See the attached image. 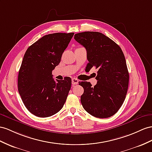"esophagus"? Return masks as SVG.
I'll return each mask as SVG.
<instances>
[{
    "instance_id": "obj_1",
    "label": "esophagus",
    "mask_w": 152,
    "mask_h": 152,
    "mask_svg": "<svg viewBox=\"0 0 152 152\" xmlns=\"http://www.w3.org/2000/svg\"><path fill=\"white\" fill-rule=\"evenodd\" d=\"M78 82H79V80L77 78L74 77V78L72 79V85H77V84H78Z\"/></svg>"
}]
</instances>
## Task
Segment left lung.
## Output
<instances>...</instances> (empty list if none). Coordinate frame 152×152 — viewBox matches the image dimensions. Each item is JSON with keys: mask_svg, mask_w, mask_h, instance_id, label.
Wrapping results in <instances>:
<instances>
[{"mask_svg": "<svg viewBox=\"0 0 152 152\" xmlns=\"http://www.w3.org/2000/svg\"><path fill=\"white\" fill-rule=\"evenodd\" d=\"M75 39L87 50V69H98L94 87L87 81L79 83L84 88L81 104L96 118H110L122 106L128 91L129 73L124 54L115 42L99 32L79 33Z\"/></svg>", "mask_w": 152, "mask_h": 152, "instance_id": "8db88e82", "label": "left lung"}]
</instances>
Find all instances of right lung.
<instances>
[{
  "label": "right lung",
  "instance_id": "obj_1",
  "mask_svg": "<svg viewBox=\"0 0 152 152\" xmlns=\"http://www.w3.org/2000/svg\"><path fill=\"white\" fill-rule=\"evenodd\" d=\"M74 34H47L26 50L18 72V90L25 107L34 115L50 117L64 107L71 79L66 77L56 82L52 71L60 64Z\"/></svg>",
  "mask_w": 152,
  "mask_h": 152
}]
</instances>
